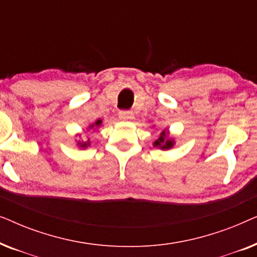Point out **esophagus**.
<instances>
[{
	"mask_svg": "<svg viewBox=\"0 0 257 257\" xmlns=\"http://www.w3.org/2000/svg\"><path fill=\"white\" fill-rule=\"evenodd\" d=\"M133 117V112L132 111H120L119 112V119L121 120H132Z\"/></svg>",
	"mask_w": 257,
	"mask_h": 257,
	"instance_id": "obj_1",
	"label": "esophagus"
}]
</instances>
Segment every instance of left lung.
<instances>
[{
	"instance_id": "left-lung-1",
	"label": "left lung",
	"mask_w": 257,
	"mask_h": 257,
	"mask_svg": "<svg viewBox=\"0 0 257 257\" xmlns=\"http://www.w3.org/2000/svg\"><path fill=\"white\" fill-rule=\"evenodd\" d=\"M154 147H159L161 150H170L174 146V140L168 138V132H166V130H164L163 132L160 133V137L158 138L156 142L153 143Z\"/></svg>"
}]
</instances>
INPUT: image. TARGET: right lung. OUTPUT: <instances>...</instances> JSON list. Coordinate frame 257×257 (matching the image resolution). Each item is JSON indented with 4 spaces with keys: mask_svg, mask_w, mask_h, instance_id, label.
<instances>
[{
    "mask_svg": "<svg viewBox=\"0 0 257 257\" xmlns=\"http://www.w3.org/2000/svg\"><path fill=\"white\" fill-rule=\"evenodd\" d=\"M101 125V119H98V120H96L93 122V124H91L89 126V130H93V131H96V128L99 127V126ZM77 145H78L79 147H82V149H85V147H87L90 145V139L87 140V142H78L77 143Z\"/></svg>",
    "mask_w": 257,
    "mask_h": 257,
    "instance_id": "right-lung-1",
    "label": "right lung"
}]
</instances>
